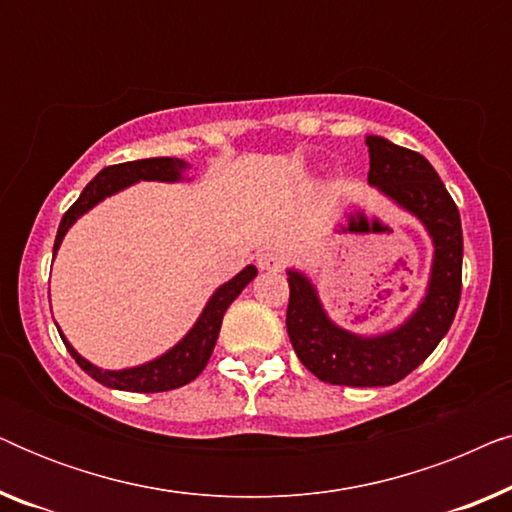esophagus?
I'll list each match as a JSON object with an SVG mask.
<instances>
[{"instance_id":"obj_1","label":"esophagus","mask_w":512,"mask_h":512,"mask_svg":"<svg viewBox=\"0 0 512 512\" xmlns=\"http://www.w3.org/2000/svg\"><path fill=\"white\" fill-rule=\"evenodd\" d=\"M258 268L265 270V272H279L284 268V256L277 254V251H268V254H261L256 258Z\"/></svg>"}]
</instances>
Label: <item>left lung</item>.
I'll list each match as a JSON object with an SVG mask.
<instances>
[{
    "instance_id": "obj_1",
    "label": "left lung",
    "mask_w": 512,
    "mask_h": 512,
    "mask_svg": "<svg viewBox=\"0 0 512 512\" xmlns=\"http://www.w3.org/2000/svg\"><path fill=\"white\" fill-rule=\"evenodd\" d=\"M368 184L422 223L433 244L424 298L403 324L380 335H361L335 324L317 286L300 270L289 275L286 331L303 366L321 382L342 387H389L410 375L450 331L461 298L459 209L422 153L368 135Z\"/></svg>"
}]
</instances>
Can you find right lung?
Listing matches in <instances>:
<instances>
[{"mask_svg": "<svg viewBox=\"0 0 512 512\" xmlns=\"http://www.w3.org/2000/svg\"><path fill=\"white\" fill-rule=\"evenodd\" d=\"M188 167L191 165L181 158H144V160H132V163L104 167V170L97 174L86 188H83L79 200H76L74 205L67 209L65 216H62L58 235H55V244H53V258L58 254L67 230L72 228L83 214L90 212L95 205H100L104 198L121 193L123 188L139 184V181H165V184H177V181L186 179L184 172ZM256 275H258L256 265H247V268L237 272L233 279H228L226 284H221L219 289L209 296L205 310L200 312V317L193 324L191 331H188L172 349H167L165 354L156 356V359L142 363V366L121 368V370H102L100 366H95V363L83 359V356L72 347V342L65 338V333L60 331V326L58 324L55 326H58V333L62 342H65L67 352L74 356L76 363H79V366L86 370L93 380L104 384V387L121 389V391H137V394H156V391L179 389L191 380H195V377L205 370L209 356L214 352L216 338H219L223 314H226L230 303L240 296L244 286H247Z\"/></svg>", "mask_w": 512, "mask_h": 512, "instance_id": "1", "label": "right lung"}]
</instances>
